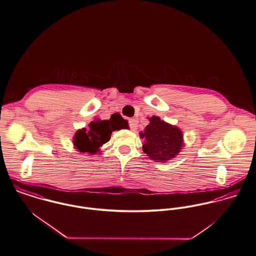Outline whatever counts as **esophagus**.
Segmentation results:
<instances>
[{
  "label": "esophagus",
  "instance_id": "1",
  "mask_svg": "<svg viewBox=\"0 0 256 256\" xmlns=\"http://www.w3.org/2000/svg\"><path fill=\"white\" fill-rule=\"evenodd\" d=\"M128 124H130V128L132 130H136L138 128V120H134V118H130L128 120Z\"/></svg>",
  "mask_w": 256,
  "mask_h": 256
}]
</instances>
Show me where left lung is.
Here are the masks:
<instances>
[{"label":"left lung","instance_id":"1","mask_svg":"<svg viewBox=\"0 0 256 256\" xmlns=\"http://www.w3.org/2000/svg\"><path fill=\"white\" fill-rule=\"evenodd\" d=\"M150 124L140 132V136L144 142L142 150L156 162H167L177 156L184 146L183 132L176 126L170 124L159 116L148 118Z\"/></svg>","mask_w":256,"mask_h":256}]
</instances>
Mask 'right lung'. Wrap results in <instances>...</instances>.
<instances>
[{
    "instance_id": "obj_1",
    "label": "right lung",
    "mask_w": 256,
    "mask_h": 256,
    "mask_svg": "<svg viewBox=\"0 0 256 256\" xmlns=\"http://www.w3.org/2000/svg\"><path fill=\"white\" fill-rule=\"evenodd\" d=\"M116 122H118L120 126L116 128L110 120L96 118L88 124V128L78 130L73 136V146L75 150L82 154L90 155L100 154V148L110 138L114 130L128 128V122L122 116H116Z\"/></svg>"
}]
</instances>
